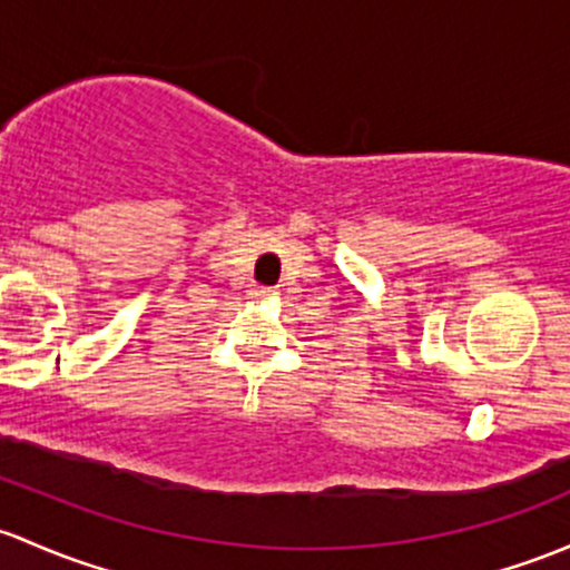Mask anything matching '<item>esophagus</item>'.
Wrapping results in <instances>:
<instances>
[{
    "label": "esophagus",
    "mask_w": 570,
    "mask_h": 570,
    "mask_svg": "<svg viewBox=\"0 0 570 570\" xmlns=\"http://www.w3.org/2000/svg\"><path fill=\"white\" fill-rule=\"evenodd\" d=\"M254 295H256V297H269V295H275V292L269 289V286H256Z\"/></svg>",
    "instance_id": "1"
}]
</instances>
